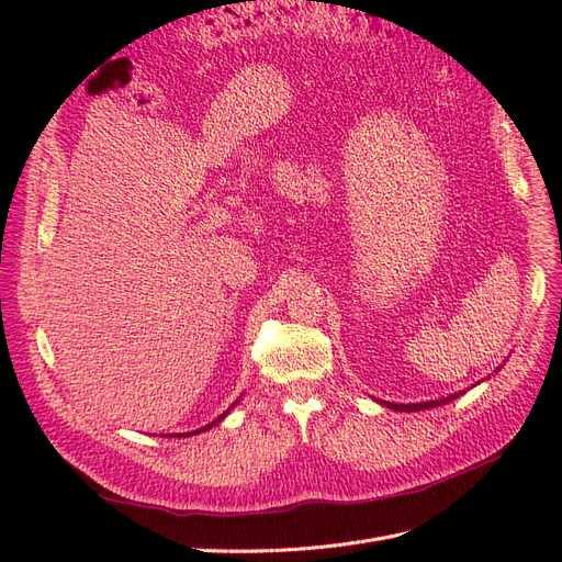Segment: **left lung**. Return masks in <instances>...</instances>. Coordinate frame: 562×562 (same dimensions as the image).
Segmentation results:
<instances>
[{"label": "left lung", "instance_id": "8db88e82", "mask_svg": "<svg viewBox=\"0 0 562 562\" xmlns=\"http://www.w3.org/2000/svg\"><path fill=\"white\" fill-rule=\"evenodd\" d=\"M462 392H458V394H451V396H447V398H437V401H426V403H407V405H403V403H390V401H382V405L385 407H392V409H398V412H419V409H430V407H437V405H445V403H451L453 398H458Z\"/></svg>", "mask_w": 562, "mask_h": 562}]
</instances>
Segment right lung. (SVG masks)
Masks as SVG:
<instances>
[{"label":"right lung","mask_w":562,"mask_h":562,"mask_svg":"<svg viewBox=\"0 0 562 562\" xmlns=\"http://www.w3.org/2000/svg\"><path fill=\"white\" fill-rule=\"evenodd\" d=\"M232 407H234V405H232ZM232 407H229V409H232ZM229 409H225V412H223V415H221L218 419H214V422H212L210 426H204V428H200V430H193V432H180V435H170V437H191V435H198V432H204V430H210L212 426H216L218 422H223V419H225V415H227V412H229Z\"/></svg>","instance_id":"obj_1"}]
</instances>
